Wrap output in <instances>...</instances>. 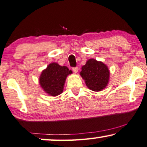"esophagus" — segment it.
<instances>
[{"label": "esophagus", "mask_w": 147, "mask_h": 147, "mask_svg": "<svg viewBox=\"0 0 147 147\" xmlns=\"http://www.w3.org/2000/svg\"><path fill=\"white\" fill-rule=\"evenodd\" d=\"M72 70L75 73H77L78 71H79V68L78 67H75V68H72Z\"/></svg>", "instance_id": "1"}]
</instances>
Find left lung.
Segmentation results:
<instances>
[{
  "label": "left lung",
  "mask_w": 147,
  "mask_h": 147,
  "mask_svg": "<svg viewBox=\"0 0 147 147\" xmlns=\"http://www.w3.org/2000/svg\"><path fill=\"white\" fill-rule=\"evenodd\" d=\"M80 75L87 87L93 91H101L108 85L110 72L106 64L91 58L82 66Z\"/></svg>",
  "instance_id": "left-lung-1"
}]
</instances>
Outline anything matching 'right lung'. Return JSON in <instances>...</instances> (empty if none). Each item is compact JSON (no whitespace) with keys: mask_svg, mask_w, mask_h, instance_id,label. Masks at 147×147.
Listing matches in <instances>:
<instances>
[{"mask_svg":"<svg viewBox=\"0 0 147 147\" xmlns=\"http://www.w3.org/2000/svg\"><path fill=\"white\" fill-rule=\"evenodd\" d=\"M67 66L52 62L43 70L39 78V83L45 93L50 96H57L62 93L66 77L72 74Z\"/></svg>","mask_w":147,"mask_h":147,"instance_id":"right-lung-1","label":"right lung"}]
</instances>
